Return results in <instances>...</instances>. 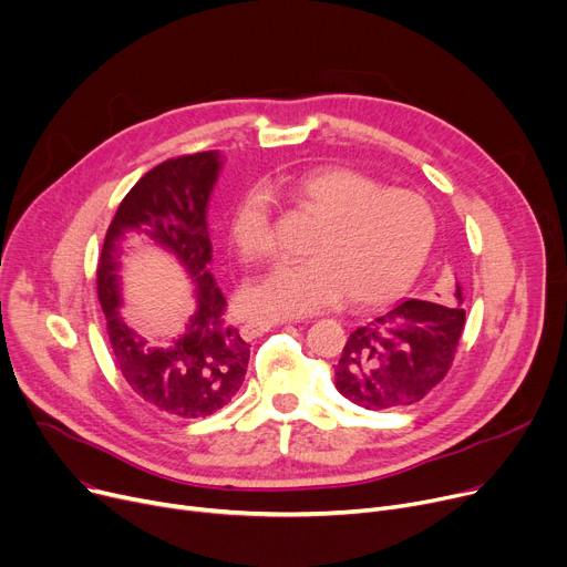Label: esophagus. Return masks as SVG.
Here are the masks:
<instances>
[{
	"label": "esophagus",
	"mask_w": 567,
	"mask_h": 567,
	"mask_svg": "<svg viewBox=\"0 0 567 567\" xmlns=\"http://www.w3.org/2000/svg\"><path fill=\"white\" fill-rule=\"evenodd\" d=\"M279 324H281V322H277V320H247V322L240 327V334H243V339L254 341V339L262 337L265 331H272V329L279 327Z\"/></svg>",
	"instance_id": "obj_1"
}]
</instances>
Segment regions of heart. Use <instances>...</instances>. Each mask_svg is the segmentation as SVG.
<instances>
[{"label": "heart", "mask_w": 567, "mask_h": 567, "mask_svg": "<svg viewBox=\"0 0 567 567\" xmlns=\"http://www.w3.org/2000/svg\"><path fill=\"white\" fill-rule=\"evenodd\" d=\"M275 194L311 210L316 228L305 260H284L243 290L245 311L262 318H302L341 305H384L419 277L437 238L427 198L403 187H382L346 166H324L272 183ZM228 238L245 260L275 251L272 194L247 189L233 206Z\"/></svg>", "instance_id": "obj_1"}]
</instances>
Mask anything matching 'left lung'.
<instances>
[{
	"label": "left lung",
	"instance_id": "obj_1",
	"mask_svg": "<svg viewBox=\"0 0 567 567\" xmlns=\"http://www.w3.org/2000/svg\"><path fill=\"white\" fill-rule=\"evenodd\" d=\"M460 305L457 286L444 305L405 299L357 327L334 369L339 393L373 412L419 403L451 371L464 327Z\"/></svg>",
	"mask_w": 567,
	"mask_h": 567
}]
</instances>
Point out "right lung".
I'll return each instance as SVG.
<instances>
[{
	"label": "right lung",
	"mask_w": 567,
	"mask_h": 567,
	"mask_svg": "<svg viewBox=\"0 0 567 567\" xmlns=\"http://www.w3.org/2000/svg\"><path fill=\"white\" fill-rule=\"evenodd\" d=\"M217 172L213 151L157 164L125 194L97 260V299L121 375L148 405L178 419L210 416L230 403L249 363V343L226 320V299L208 272L213 243L206 206ZM125 229L146 231L174 250L197 284V313L169 347L148 344L117 316V240Z\"/></svg>",
	"instance_id": "obj_1"
}]
</instances>
